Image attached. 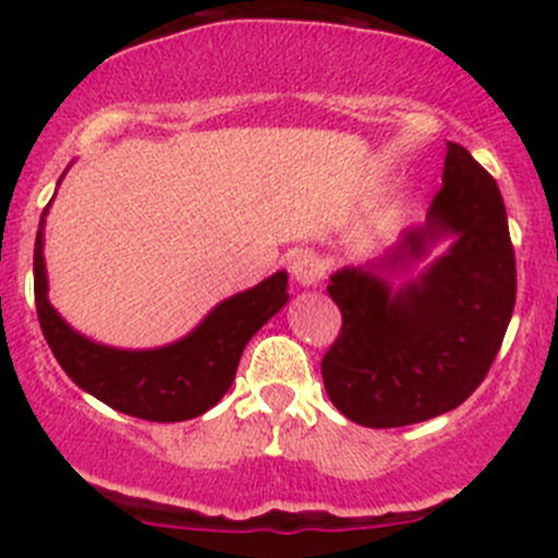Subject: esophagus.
<instances>
[{
  "label": "esophagus",
  "instance_id": "1",
  "mask_svg": "<svg viewBox=\"0 0 558 558\" xmlns=\"http://www.w3.org/2000/svg\"><path fill=\"white\" fill-rule=\"evenodd\" d=\"M289 269H291V278H294L300 286H318L326 272L324 262H320L315 253H307V251L296 253V256L291 258Z\"/></svg>",
  "mask_w": 558,
  "mask_h": 558
}]
</instances>
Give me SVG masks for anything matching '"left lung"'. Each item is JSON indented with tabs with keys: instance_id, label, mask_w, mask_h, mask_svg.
Segmentation results:
<instances>
[{
	"instance_id": "8db88e82",
	"label": "left lung",
	"mask_w": 558,
	"mask_h": 558,
	"mask_svg": "<svg viewBox=\"0 0 558 558\" xmlns=\"http://www.w3.org/2000/svg\"><path fill=\"white\" fill-rule=\"evenodd\" d=\"M454 243L418 279L393 290L387 275ZM342 329L320 362L331 404L369 429L418 424L459 408L497 359L515 305V253L497 180L448 143L442 189L424 227L369 267L331 275Z\"/></svg>"
}]
</instances>
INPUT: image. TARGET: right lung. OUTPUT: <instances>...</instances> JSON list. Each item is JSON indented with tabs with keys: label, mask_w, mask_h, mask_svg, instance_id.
Masks as SVG:
<instances>
[{
	"label": "right lung",
	"mask_w": 558,
	"mask_h": 558,
	"mask_svg": "<svg viewBox=\"0 0 558 558\" xmlns=\"http://www.w3.org/2000/svg\"><path fill=\"white\" fill-rule=\"evenodd\" d=\"M48 213V207H45ZM43 221L35 243V305L56 362L83 391L134 418L189 421L207 413L232 386L247 340L289 302V275L275 272L223 300L183 340L150 351H121L77 335L48 302Z\"/></svg>",
	"instance_id": "right-lung-1"
}]
</instances>
